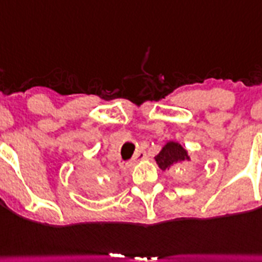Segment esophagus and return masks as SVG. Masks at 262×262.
Masks as SVG:
<instances>
[{
	"mask_svg": "<svg viewBox=\"0 0 262 262\" xmlns=\"http://www.w3.org/2000/svg\"><path fill=\"white\" fill-rule=\"evenodd\" d=\"M148 157V155H146V151L144 150V149H140V150L136 151L135 157H133V161H140V160H144V158Z\"/></svg>",
	"mask_w": 262,
	"mask_h": 262,
	"instance_id": "34e87169",
	"label": "esophagus"
}]
</instances>
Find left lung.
<instances>
[{
    "label": "left lung",
    "instance_id": "8db88e82",
    "mask_svg": "<svg viewBox=\"0 0 262 262\" xmlns=\"http://www.w3.org/2000/svg\"><path fill=\"white\" fill-rule=\"evenodd\" d=\"M185 160H189L188 151L182 148L181 145L173 141L168 142L162 148V150L156 156V162L162 170H166L177 162L185 161Z\"/></svg>",
    "mask_w": 262,
    "mask_h": 262
}]
</instances>
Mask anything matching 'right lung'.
Segmentation results:
<instances>
[{
    "label": "right lung",
    "mask_w": 262,
    "mask_h": 262,
    "mask_svg": "<svg viewBox=\"0 0 262 262\" xmlns=\"http://www.w3.org/2000/svg\"><path fill=\"white\" fill-rule=\"evenodd\" d=\"M101 186V188H102V186H104V185H100Z\"/></svg>",
    "instance_id": "right-lung-1"
}]
</instances>
